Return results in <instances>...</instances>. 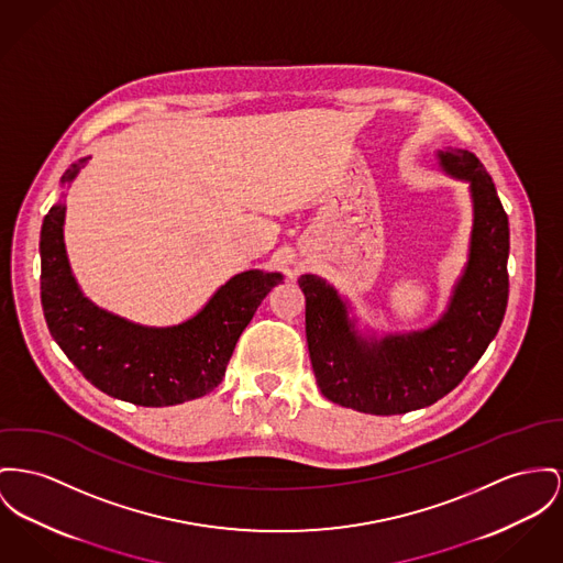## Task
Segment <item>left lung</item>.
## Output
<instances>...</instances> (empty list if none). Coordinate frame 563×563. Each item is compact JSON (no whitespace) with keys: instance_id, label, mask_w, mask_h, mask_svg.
<instances>
[{"instance_id":"left-lung-1","label":"left lung","mask_w":563,"mask_h":563,"mask_svg":"<svg viewBox=\"0 0 563 563\" xmlns=\"http://www.w3.org/2000/svg\"><path fill=\"white\" fill-rule=\"evenodd\" d=\"M450 177L470 184L474 225L449 309L422 331L363 335L347 302L318 275H300L305 333L322 395L356 412L393 416L449 395L485 354L508 305L510 228L483 162L465 150L438 151Z\"/></svg>"}]
</instances>
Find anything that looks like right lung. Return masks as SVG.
Returning <instances> with one entry per match:
<instances>
[{"label": "right lung", "instance_id": "1", "mask_svg": "<svg viewBox=\"0 0 563 563\" xmlns=\"http://www.w3.org/2000/svg\"><path fill=\"white\" fill-rule=\"evenodd\" d=\"M87 159L64 173V188ZM64 218L66 205L57 202L40 230V299L46 327L96 388L134 406H177L211 393L258 305L284 282L282 273L245 271L230 277L194 318L177 327L134 324L80 292L66 256Z\"/></svg>", "mask_w": 563, "mask_h": 563}]
</instances>
